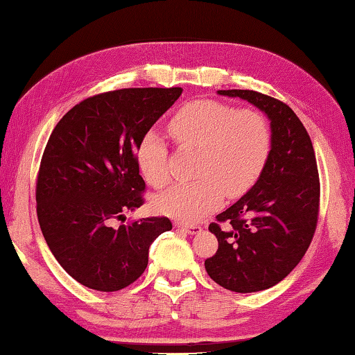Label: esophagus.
Instances as JSON below:
<instances>
[{
	"mask_svg": "<svg viewBox=\"0 0 355 355\" xmlns=\"http://www.w3.org/2000/svg\"><path fill=\"white\" fill-rule=\"evenodd\" d=\"M174 228L187 232V234H198V232L201 231V226H198V225H184L179 222H174Z\"/></svg>",
	"mask_w": 355,
	"mask_h": 355,
	"instance_id": "esophagus-1",
	"label": "esophagus"
}]
</instances>
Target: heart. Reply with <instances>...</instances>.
Instances as JSON below:
<instances>
[{"label": "heart", "instance_id": "heart-1", "mask_svg": "<svg viewBox=\"0 0 355 355\" xmlns=\"http://www.w3.org/2000/svg\"><path fill=\"white\" fill-rule=\"evenodd\" d=\"M170 132L184 146L201 150L200 179L179 182L155 196L154 207L179 222H195L222 205L225 191L239 196L259 178L270 154L272 133L257 110H236L218 101H193L179 108ZM137 165L153 187L168 182V150L155 130L144 133L137 146Z\"/></svg>", "mask_w": 355, "mask_h": 355}]
</instances>
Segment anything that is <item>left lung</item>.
Instances as JSON below:
<instances>
[{"label": "left lung", "mask_w": 355, "mask_h": 355, "mask_svg": "<svg viewBox=\"0 0 355 355\" xmlns=\"http://www.w3.org/2000/svg\"><path fill=\"white\" fill-rule=\"evenodd\" d=\"M259 108L272 146L258 181L209 225L218 250L205 261L214 282L234 293L269 289L304 258L319 214V174L309 132L282 101L248 89L217 91Z\"/></svg>", "instance_id": "1"}]
</instances>
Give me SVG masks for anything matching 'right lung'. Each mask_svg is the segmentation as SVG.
Masks as SVG:
<instances>
[{
	"label": "right lung",
	"mask_w": 355,
	"mask_h": 355,
	"mask_svg": "<svg viewBox=\"0 0 355 355\" xmlns=\"http://www.w3.org/2000/svg\"><path fill=\"white\" fill-rule=\"evenodd\" d=\"M182 88H127L85 98L62 116L40 162L36 201L45 242L86 288H127L148 266L149 247L173 225L148 217L112 226L144 202L137 146Z\"/></svg>",
	"instance_id": "add662e5"
}]
</instances>
